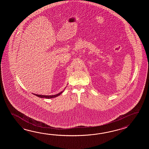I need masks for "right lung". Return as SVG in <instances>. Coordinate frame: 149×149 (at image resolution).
<instances>
[{
	"label": "right lung",
	"mask_w": 149,
	"mask_h": 149,
	"mask_svg": "<svg viewBox=\"0 0 149 149\" xmlns=\"http://www.w3.org/2000/svg\"><path fill=\"white\" fill-rule=\"evenodd\" d=\"M64 91V89L63 91H62V92H60V93H59L58 94L54 95H38V94H33L36 95V96H38L39 97H40V98H54V97H56L60 95Z\"/></svg>",
	"instance_id": "obj_1"
}]
</instances>
